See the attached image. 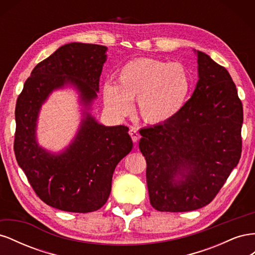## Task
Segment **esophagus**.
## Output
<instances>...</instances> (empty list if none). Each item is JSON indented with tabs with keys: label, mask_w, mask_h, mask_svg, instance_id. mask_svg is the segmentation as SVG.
<instances>
[{
	"label": "esophagus",
	"mask_w": 255,
	"mask_h": 255,
	"mask_svg": "<svg viewBox=\"0 0 255 255\" xmlns=\"http://www.w3.org/2000/svg\"><path fill=\"white\" fill-rule=\"evenodd\" d=\"M129 135H130V137H132V140L136 143L137 140H138V138H139V133L137 132V129L134 128H130L129 129Z\"/></svg>",
	"instance_id": "esophagus-1"
}]
</instances>
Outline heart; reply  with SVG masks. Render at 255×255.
Returning a JSON list of instances; mask_svg holds the SVG:
<instances>
[{
	"mask_svg": "<svg viewBox=\"0 0 255 255\" xmlns=\"http://www.w3.org/2000/svg\"><path fill=\"white\" fill-rule=\"evenodd\" d=\"M188 71L179 63L154 58H136L128 61L117 72L116 85L103 86L105 109L116 118L126 117L137 109L150 125L172 121L184 110L190 92Z\"/></svg>",
	"mask_w": 255,
	"mask_h": 255,
	"instance_id": "heart-1",
	"label": "heart"
}]
</instances>
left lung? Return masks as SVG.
Here are the masks:
<instances>
[{"mask_svg": "<svg viewBox=\"0 0 255 255\" xmlns=\"http://www.w3.org/2000/svg\"><path fill=\"white\" fill-rule=\"evenodd\" d=\"M197 55L198 82L172 121L140 129L150 203L159 212H189L210 203L242 154L243 104L230 73Z\"/></svg>", "mask_w": 255, "mask_h": 255, "instance_id": "1", "label": "left lung"}]
</instances>
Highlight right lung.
I'll return each instance as SVG.
<instances>
[{
  "instance_id": "obj_1",
  "label": "right lung",
  "mask_w": 255,
  "mask_h": 255,
  "mask_svg": "<svg viewBox=\"0 0 255 255\" xmlns=\"http://www.w3.org/2000/svg\"><path fill=\"white\" fill-rule=\"evenodd\" d=\"M106 52L99 44L63 45L34 68L17 100L13 148L18 165L37 196L60 211L101 208L110 197L116 166L133 149L128 127H105L91 114ZM68 88L78 95L81 122L71 143L53 152L37 142L39 114L54 91Z\"/></svg>"
}]
</instances>
